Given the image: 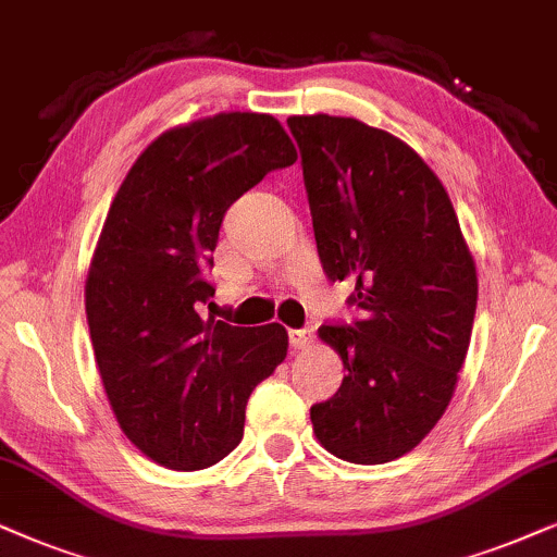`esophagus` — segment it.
<instances>
[{
	"mask_svg": "<svg viewBox=\"0 0 557 557\" xmlns=\"http://www.w3.org/2000/svg\"><path fill=\"white\" fill-rule=\"evenodd\" d=\"M311 344H313V331L290 329V347L293 349H308Z\"/></svg>",
	"mask_w": 557,
	"mask_h": 557,
	"instance_id": "1",
	"label": "esophagus"
}]
</instances>
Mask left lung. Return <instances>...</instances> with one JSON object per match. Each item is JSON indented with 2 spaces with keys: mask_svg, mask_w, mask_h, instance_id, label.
Instances as JSON below:
<instances>
[{
  "mask_svg": "<svg viewBox=\"0 0 557 557\" xmlns=\"http://www.w3.org/2000/svg\"><path fill=\"white\" fill-rule=\"evenodd\" d=\"M298 140L315 246L331 280H351L355 326H321L342 357L334 398L311 408L339 460L380 466L411 453L455 396L473 334L478 274L447 189L388 131L336 115L287 117Z\"/></svg>",
  "mask_w": 557,
  "mask_h": 557,
  "instance_id": "8db88e82",
  "label": "left lung"
}]
</instances>
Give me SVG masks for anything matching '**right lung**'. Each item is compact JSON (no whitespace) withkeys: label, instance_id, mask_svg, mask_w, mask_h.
<instances>
[{"label":"right lung","instance_id":"add662e5","mask_svg":"<svg viewBox=\"0 0 557 557\" xmlns=\"http://www.w3.org/2000/svg\"><path fill=\"white\" fill-rule=\"evenodd\" d=\"M295 159L267 112L174 125L146 146L104 218L84 283L95 360L123 434L169 470L223 460L242 442L251 391L285 360V326H231L206 308L231 202Z\"/></svg>","mask_w":557,"mask_h":557}]
</instances>
